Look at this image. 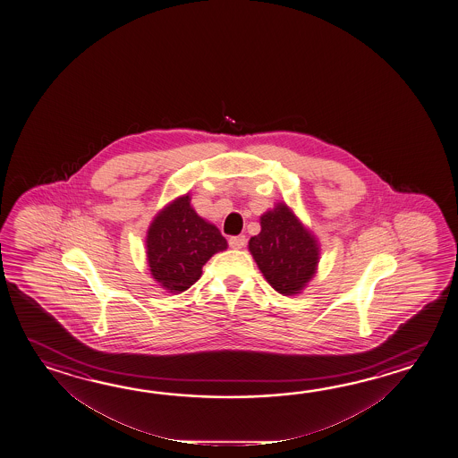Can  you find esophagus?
I'll list each match as a JSON object with an SVG mask.
<instances>
[{"instance_id":"1","label":"esophagus","mask_w":458,"mask_h":458,"mask_svg":"<svg viewBox=\"0 0 458 458\" xmlns=\"http://www.w3.org/2000/svg\"><path fill=\"white\" fill-rule=\"evenodd\" d=\"M247 242V239H245V235H233L229 239V245H231V249H235V250H239V249H242L243 245Z\"/></svg>"}]
</instances>
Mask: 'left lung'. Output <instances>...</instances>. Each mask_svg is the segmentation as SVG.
I'll list each match as a JSON object with an SVG mask.
<instances>
[{"label": "left lung", "mask_w": 458, "mask_h": 458, "mask_svg": "<svg viewBox=\"0 0 458 458\" xmlns=\"http://www.w3.org/2000/svg\"><path fill=\"white\" fill-rule=\"evenodd\" d=\"M262 231L249 241V250L265 280L284 296L301 293L319 262V245L284 203L260 217Z\"/></svg>", "instance_id": "1"}]
</instances>
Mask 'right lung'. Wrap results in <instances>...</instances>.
Instances as JSON below:
<instances>
[{
  "label": "right lung",
  "instance_id": "obj_1",
  "mask_svg": "<svg viewBox=\"0 0 458 458\" xmlns=\"http://www.w3.org/2000/svg\"><path fill=\"white\" fill-rule=\"evenodd\" d=\"M190 195L180 196L154 217L147 231V260L162 288L182 293L199 280L215 253L227 249V241L215 225L196 215Z\"/></svg>",
  "mask_w": 458,
  "mask_h": 458
}]
</instances>
